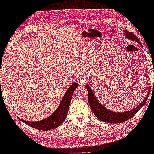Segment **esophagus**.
I'll list each match as a JSON object with an SVG mask.
<instances>
[{"label": "esophagus", "mask_w": 154, "mask_h": 154, "mask_svg": "<svg viewBox=\"0 0 154 154\" xmlns=\"http://www.w3.org/2000/svg\"><path fill=\"white\" fill-rule=\"evenodd\" d=\"M76 80H77V82L79 83V85H81V86L86 83V80H85V78H83V77H77Z\"/></svg>", "instance_id": "obj_1"}]
</instances>
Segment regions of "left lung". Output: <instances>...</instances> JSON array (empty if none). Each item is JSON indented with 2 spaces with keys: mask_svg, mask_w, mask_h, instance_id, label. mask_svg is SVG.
<instances>
[{
  "mask_svg": "<svg viewBox=\"0 0 154 154\" xmlns=\"http://www.w3.org/2000/svg\"><path fill=\"white\" fill-rule=\"evenodd\" d=\"M125 36H127L128 38H130V39L131 40H136V41H137L138 42H139L141 44L139 38H138L133 33L125 30ZM86 88L87 91H88V103H89V106L91 107L93 113L95 115V116L97 118V119H100V121H103V122H106V123H112V124L122 123V122H125L126 121L130 119L133 116H134L138 112V111H139V110L140 109L142 108L144 104H145L146 101H147L149 96V93H148L147 97L144 99L143 101H142L139 106H136L135 109H133L125 112L119 113V112H115L109 111V110H108L107 109L105 108L101 103H99L98 100H97V99H96V97H94V94H93V91L91 89V88H90L88 85H86Z\"/></svg>",
  "mask_w": 154,
  "mask_h": 154,
  "instance_id": "8db88e82",
  "label": "left lung"
}]
</instances>
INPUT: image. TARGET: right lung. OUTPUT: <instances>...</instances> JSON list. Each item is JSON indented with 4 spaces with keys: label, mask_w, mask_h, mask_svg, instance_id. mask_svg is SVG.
Returning a JSON list of instances; mask_svg holds the SVG:
<instances>
[{
    "label": "right lung",
    "mask_w": 154,
    "mask_h": 154,
    "mask_svg": "<svg viewBox=\"0 0 154 154\" xmlns=\"http://www.w3.org/2000/svg\"><path fill=\"white\" fill-rule=\"evenodd\" d=\"M78 84L77 83H74L67 90L66 92L63 100L60 103L57 109L53 113L51 116L44 120L39 121V122H27L21 119V122L25 123L26 125L30 126L31 127L38 129L40 130H49L59 127L66 119L67 116L68 109H69L70 103H71V97H72L73 93Z\"/></svg>",
    "instance_id": "1"
}]
</instances>
